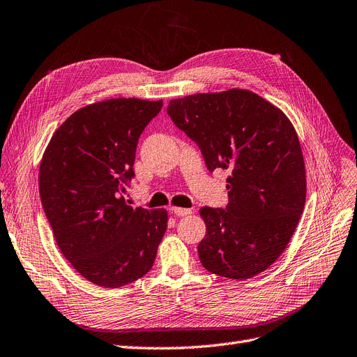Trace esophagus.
<instances>
[{"label": "esophagus", "mask_w": 357, "mask_h": 357, "mask_svg": "<svg viewBox=\"0 0 357 357\" xmlns=\"http://www.w3.org/2000/svg\"><path fill=\"white\" fill-rule=\"evenodd\" d=\"M171 211H173L174 215L177 217H186L192 214V210H189V208H180V206H171Z\"/></svg>", "instance_id": "1"}]
</instances>
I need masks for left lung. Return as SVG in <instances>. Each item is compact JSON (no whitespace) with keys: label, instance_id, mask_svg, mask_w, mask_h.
Listing matches in <instances>:
<instances>
[{"label":"left lung","instance_id":"left-lung-1","mask_svg":"<svg viewBox=\"0 0 357 357\" xmlns=\"http://www.w3.org/2000/svg\"><path fill=\"white\" fill-rule=\"evenodd\" d=\"M167 114L201 149L210 173L229 169V204L202 206L198 245L208 272L250 279L272 266L305 202L301 146L291 121L258 94L231 89L171 100Z\"/></svg>","mask_w":357,"mask_h":357}]
</instances>
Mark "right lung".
<instances>
[{"label":"right lung","mask_w":357,"mask_h":357,"mask_svg":"<svg viewBox=\"0 0 357 357\" xmlns=\"http://www.w3.org/2000/svg\"><path fill=\"white\" fill-rule=\"evenodd\" d=\"M162 100L110 99L72 114L48 143L40 195L57 247L93 284L119 288L153 266L167 230L165 210L130 206L140 134Z\"/></svg>","instance_id":"add662e5"}]
</instances>
